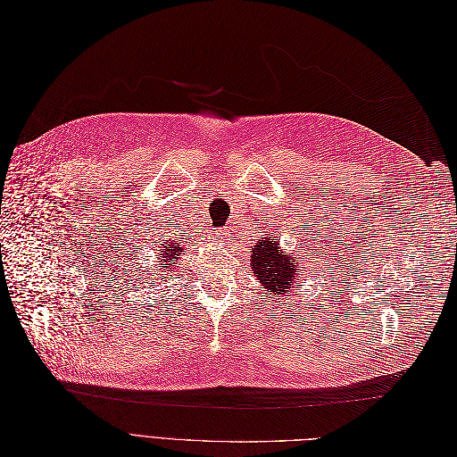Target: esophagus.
Masks as SVG:
<instances>
[{
	"label": "esophagus",
	"mask_w": 457,
	"mask_h": 457,
	"mask_svg": "<svg viewBox=\"0 0 457 457\" xmlns=\"http://www.w3.org/2000/svg\"><path fill=\"white\" fill-rule=\"evenodd\" d=\"M220 238H225V237H220Z\"/></svg>",
	"instance_id": "obj_1"
}]
</instances>
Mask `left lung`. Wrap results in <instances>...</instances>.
I'll list each match as a JSON object with an SVG mask.
<instances>
[{
	"label": "left lung",
	"mask_w": 457,
	"mask_h": 457,
	"mask_svg": "<svg viewBox=\"0 0 457 457\" xmlns=\"http://www.w3.org/2000/svg\"><path fill=\"white\" fill-rule=\"evenodd\" d=\"M252 269L265 292L282 297L289 286L299 278L301 261L294 255H284L280 244L267 237L252 247Z\"/></svg>",
	"instance_id": "obj_1"
}]
</instances>
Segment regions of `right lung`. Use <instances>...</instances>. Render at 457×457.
<instances>
[{"mask_svg": "<svg viewBox=\"0 0 457 457\" xmlns=\"http://www.w3.org/2000/svg\"><path fill=\"white\" fill-rule=\"evenodd\" d=\"M168 243L169 245L165 246L164 244ZM162 247H165V250H158L160 252V265H163L162 267V272H170L168 269H173L175 265H177V262H179V255H181V253H179V252H183V247L181 245H177L175 244V240H170V242H163V244H160ZM152 276H154V280H156V274H152ZM158 280H162V276H158Z\"/></svg>", "mask_w": 457, "mask_h": 457, "instance_id": "right-lung-1", "label": "right lung"}]
</instances>
